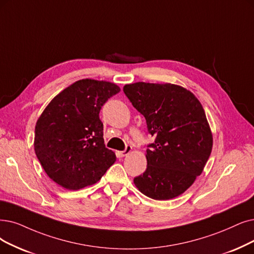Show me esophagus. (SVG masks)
Listing matches in <instances>:
<instances>
[{
    "label": "esophagus",
    "instance_id": "34e87169",
    "mask_svg": "<svg viewBox=\"0 0 254 254\" xmlns=\"http://www.w3.org/2000/svg\"><path fill=\"white\" fill-rule=\"evenodd\" d=\"M131 146L130 145H126V147H125V149L123 150V151H121L120 152V155L122 156V157H124V156H126V155H128L129 153H130V151H131Z\"/></svg>",
    "mask_w": 254,
    "mask_h": 254
}]
</instances>
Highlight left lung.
<instances>
[{"mask_svg": "<svg viewBox=\"0 0 254 254\" xmlns=\"http://www.w3.org/2000/svg\"><path fill=\"white\" fill-rule=\"evenodd\" d=\"M123 90L155 137L147 145V169L133 179L135 187L155 200L181 195L202 173L211 153L203 107L189 90L170 83L136 82Z\"/></svg>", "mask_w": 254, "mask_h": 254, "instance_id": "1", "label": "left lung"}]
</instances>
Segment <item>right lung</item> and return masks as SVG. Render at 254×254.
Masks as SVG:
<instances>
[{
    "instance_id": "right-lung-1",
    "label": "right lung",
    "mask_w": 254,
    "mask_h": 254,
    "mask_svg": "<svg viewBox=\"0 0 254 254\" xmlns=\"http://www.w3.org/2000/svg\"><path fill=\"white\" fill-rule=\"evenodd\" d=\"M120 87L106 81L82 79L58 94L35 126L34 150L47 175L67 190L96 184L115 164L107 149L99 114Z\"/></svg>"
}]
</instances>
